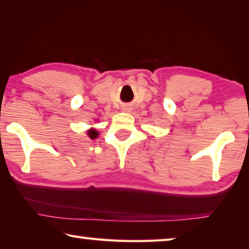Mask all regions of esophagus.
Listing matches in <instances>:
<instances>
[{
    "mask_svg": "<svg viewBox=\"0 0 249 249\" xmlns=\"http://www.w3.org/2000/svg\"><path fill=\"white\" fill-rule=\"evenodd\" d=\"M127 111H128V110H127Z\"/></svg>",
    "mask_w": 249,
    "mask_h": 249,
    "instance_id": "esophagus-1",
    "label": "esophagus"
}]
</instances>
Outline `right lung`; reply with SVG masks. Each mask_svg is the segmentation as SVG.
I'll list each match as a JSON object with an SVG mask.
<instances>
[{"label":"right lung","mask_w":249,"mask_h":249,"mask_svg":"<svg viewBox=\"0 0 249 249\" xmlns=\"http://www.w3.org/2000/svg\"><path fill=\"white\" fill-rule=\"evenodd\" d=\"M87 133H88V137H89L90 139H95V138L99 137V132L95 129H93V128H91V129L88 130Z\"/></svg>","instance_id":"add662e5"}]
</instances>
